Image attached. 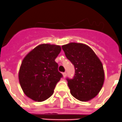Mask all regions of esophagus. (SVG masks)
Wrapping results in <instances>:
<instances>
[{
  "label": "esophagus",
  "mask_w": 122,
  "mask_h": 122,
  "mask_svg": "<svg viewBox=\"0 0 122 122\" xmlns=\"http://www.w3.org/2000/svg\"><path fill=\"white\" fill-rule=\"evenodd\" d=\"M63 77H65L66 76V72H64V73H63Z\"/></svg>",
  "instance_id": "34e87169"
}]
</instances>
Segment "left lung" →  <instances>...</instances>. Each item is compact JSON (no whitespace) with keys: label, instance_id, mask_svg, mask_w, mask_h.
I'll use <instances>...</instances> for the list:
<instances>
[{"label":"left lung","instance_id":"left-lung-1","mask_svg":"<svg viewBox=\"0 0 122 122\" xmlns=\"http://www.w3.org/2000/svg\"><path fill=\"white\" fill-rule=\"evenodd\" d=\"M62 48L75 70L73 78H66L71 94L81 101L93 98L104 82V73L100 59L90 47L84 44L71 43L63 45Z\"/></svg>","mask_w":122,"mask_h":122}]
</instances>
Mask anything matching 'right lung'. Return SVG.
<instances>
[{
	"instance_id": "right-lung-1",
	"label": "right lung",
	"mask_w": 122,
	"mask_h": 122,
	"mask_svg": "<svg viewBox=\"0 0 122 122\" xmlns=\"http://www.w3.org/2000/svg\"><path fill=\"white\" fill-rule=\"evenodd\" d=\"M60 51V46L43 44L25 57L19 69V80L28 97L41 102L53 94L57 83L63 77L55 61Z\"/></svg>"
}]
</instances>
